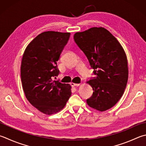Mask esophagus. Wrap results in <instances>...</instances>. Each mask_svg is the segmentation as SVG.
Instances as JSON below:
<instances>
[{
  "label": "esophagus",
  "instance_id": "esophagus-1",
  "mask_svg": "<svg viewBox=\"0 0 146 146\" xmlns=\"http://www.w3.org/2000/svg\"><path fill=\"white\" fill-rule=\"evenodd\" d=\"M70 84L72 86H79V85H80V84H76V83H74V82H71Z\"/></svg>",
  "mask_w": 146,
  "mask_h": 146
}]
</instances>
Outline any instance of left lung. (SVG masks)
Here are the masks:
<instances>
[{
	"instance_id": "1",
	"label": "left lung",
	"mask_w": 146,
	"mask_h": 146,
	"mask_svg": "<svg viewBox=\"0 0 146 146\" xmlns=\"http://www.w3.org/2000/svg\"><path fill=\"white\" fill-rule=\"evenodd\" d=\"M76 44L88 60L95 78L88 81L92 87L90 107L105 111L115 106L124 93L128 78V62L118 40L102 27H93L74 35Z\"/></svg>"
}]
</instances>
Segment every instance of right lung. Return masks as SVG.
Wrapping results in <instances>:
<instances>
[{
    "label": "right lung",
    "instance_id": "right-lung-1",
    "mask_svg": "<svg viewBox=\"0 0 146 146\" xmlns=\"http://www.w3.org/2000/svg\"><path fill=\"white\" fill-rule=\"evenodd\" d=\"M70 33L48 31L38 35L27 46L21 65V79L26 98L42 113L55 114L71 95L70 84L53 80L59 74L57 61Z\"/></svg>",
    "mask_w": 146,
    "mask_h": 146
}]
</instances>
